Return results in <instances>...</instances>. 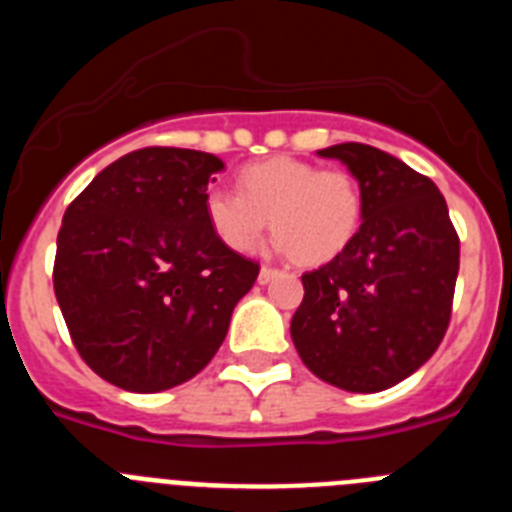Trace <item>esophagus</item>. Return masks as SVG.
<instances>
[{"label":"esophagus","instance_id":"1","mask_svg":"<svg viewBox=\"0 0 512 512\" xmlns=\"http://www.w3.org/2000/svg\"><path fill=\"white\" fill-rule=\"evenodd\" d=\"M279 274H282V271H279V269H271V266H261V271H259V284L274 282V279H277Z\"/></svg>","mask_w":512,"mask_h":512}]
</instances>
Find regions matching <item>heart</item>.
<instances>
[{"label":"heart","mask_w":512,"mask_h":512,"mask_svg":"<svg viewBox=\"0 0 512 512\" xmlns=\"http://www.w3.org/2000/svg\"><path fill=\"white\" fill-rule=\"evenodd\" d=\"M205 217L230 251H251L271 223L277 251L292 253L297 264L318 266L336 259L359 230L361 194L343 171L277 156L246 166L238 174V192L207 189Z\"/></svg>","instance_id":"heart-1"}]
</instances>
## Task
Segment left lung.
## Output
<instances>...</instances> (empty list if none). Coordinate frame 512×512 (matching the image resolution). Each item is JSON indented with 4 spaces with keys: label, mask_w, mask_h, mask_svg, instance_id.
<instances>
[{
    "label": "left lung",
    "mask_w": 512,
    "mask_h": 512,
    "mask_svg": "<svg viewBox=\"0 0 512 512\" xmlns=\"http://www.w3.org/2000/svg\"><path fill=\"white\" fill-rule=\"evenodd\" d=\"M351 171L361 228L320 269L289 333L315 377L346 392H382L418 372L449 328L459 238L443 194L405 161L364 143L318 151Z\"/></svg>",
    "instance_id": "1"
}]
</instances>
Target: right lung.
I'll return each instance as SVG.
<instances>
[{
    "label": "right lung",
    "mask_w": 512,
    "mask_h": 512,
    "mask_svg": "<svg viewBox=\"0 0 512 512\" xmlns=\"http://www.w3.org/2000/svg\"><path fill=\"white\" fill-rule=\"evenodd\" d=\"M217 156L140 148L99 171L58 230L53 289L76 351L128 392L200 374L259 264L217 241L205 217Z\"/></svg>",
    "instance_id": "right-lung-1"
}]
</instances>
